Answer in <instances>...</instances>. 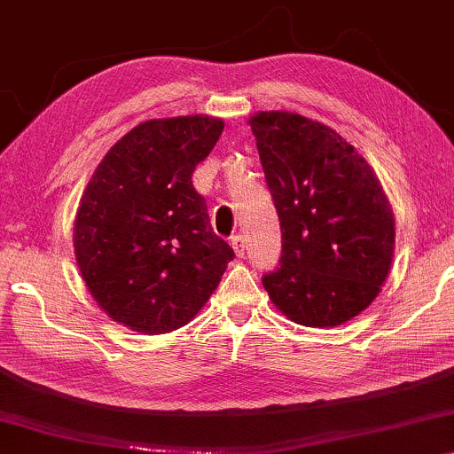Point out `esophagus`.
I'll use <instances>...</instances> for the list:
<instances>
[{"label":"esophagus","mask_w":454,"mask_h":454,"mask_svg":"<svg viewBox=\"0 0 454 454\" xmlns=\"http://www.w3.org/2000/svg\"><path fill=\"white\" fill-rule=\"evenodd\" d=\"M232 248H234L236 254L244 256V250H247V242H244V236L242 234L232 236Z\"/></svg>","instance_id":"esophagus-1"}]
</instances>
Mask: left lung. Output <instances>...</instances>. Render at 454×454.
I'll list each match as a JSON object with an SVG mask.
<instances>
[{
	"label": "left lung",
	"mask_w": 454,
	"mask_h": 454,
	"mask_svg": "<svg viewBox=\"0 0 454 454\" xmlns=\"http://www.w3.org/2000/svg\"><path fill=\"white\" fill-rule=\"evenodd\" d=\"M250 127L283 232L264 289L299 325H341L378 297L390 270V201L368 161L331 127L280 111L254 114Z\"/></svg>",
	"instance_id": "left-lung-1"
}]
</instances>
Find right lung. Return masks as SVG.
Instances as JSON below:
<instances>
[{
    "label": "right lung",
    "mask_w": 454,
    "mask_h": 454,
    "mask_svg": "<svg viewBox=\"0 0 454 454\" xmlns=\"http://www.w3.org/2000/svg\"><path fill=\"white\" fill-rule=\"evenodd\" d=\"M222 129L201 114L145 121L114 143L82 193L78 269L98 307L139 333L192 321L234 258L192 184Z\"/></svg>",
    "instance_id": "add662e5"
}]
</instances>
